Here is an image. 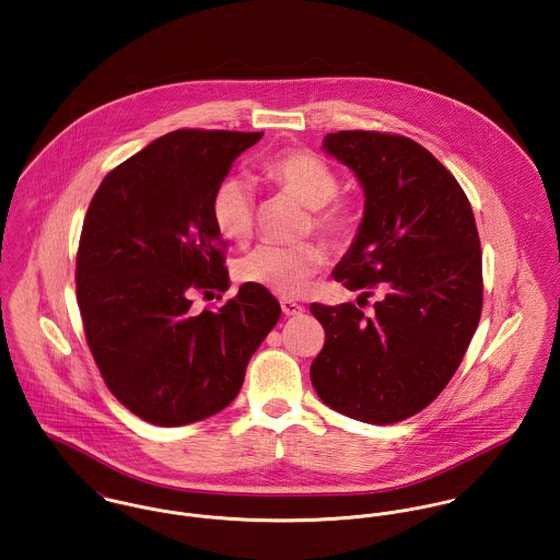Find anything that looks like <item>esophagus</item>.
<instances>
[{
  "label": "esophagus",
  "mask_w": 560,
  "mask_h": 560,
  "mask_svg": "<svg viewBox=\"0 0 560 560\" xmlns=\"http://www.w3.org/2000/svg\"><path fill=\"white\" fill-rule=\"evenodd\" d=\"M281 308H283V315L288 317H299L304 311V306L299 302L290 301V299H281Z\"/></svg>",
  "instance_id": "obj_1"
}]
</instances>
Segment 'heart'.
Instances as JSON below:
<instances>
[{"label": "heart", "instance_id": "obj_1", "mask_svg": "<svg viewBox=\"0 0 560 560\" xmlns=\"http://www.w3.org/2000/svg\"><path fill=\"white\" fill-rule=\"evenodd\" d=\"M261 173L279 191L296 198L308 209V230H315L330 247L341 249L358 232V211L351 200L339 196V176L315 153L288 149L270 155ZM217 232L236 245H245L256 228V196L245 178L230 176L213 196ZM317 243L259 245L236 261V279L272 294L292 299L304 292L311 277L324 266Z\"/></svg>", "mask_w": 560, "mask_h": 560}]
</instances>
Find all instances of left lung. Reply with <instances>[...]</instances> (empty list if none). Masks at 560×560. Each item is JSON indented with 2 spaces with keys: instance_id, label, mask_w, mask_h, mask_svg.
<instances>
[{
  "instance_id": "obj_1",
  "label": "left lung",
  "mask_w": 560,
  "mask_h": 560,
  "mask_svg": "<svg viewBox=\"0 0 560 560\" xmlns=\"http://www.w3.org/2000/svg\"><path fill=\"white\" fill-rule=\"evenodd\" d=\"M324 149L364 187V219L335 279L360 301L311 304L326 341L311 364L317 396L347 418L394 424L450 384L481 315V247L467 194L416 140L366 129L328 133ZM362 306V304H360Z\"/></svg>"
}]
</instances>
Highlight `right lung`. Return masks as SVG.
I'll return each mask as SVG.
<instances>
[{
    "mask_svg": "<svg viewBox=\"0 0 560 560\" xmlns=\"http://www.w3.org/2000/svg\"><path fill=\"white\" fill-rule=\"evenodd\" d=\"M259 138L171 131L106 174L86 209L77 254L86 345L113 396L149 424L183 427L228 407L281 317L277 299L249 283L219 308L189 311L194 292L228 290L213 196Z\"/></svg>",
    "mask_w": 560,
    "mask_h": 560,
    "instance_id": "1",
    "label": "right lung"
}]
</instances>
